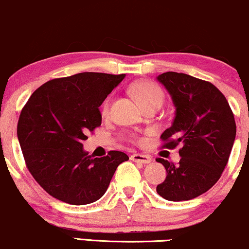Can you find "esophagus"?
<instances>
[{
    "label": "esophagus",
    "instance_id": "34e87169",
    "mask_svg": "<svg viewBox=\"0 0 249 249\" xmlns=\"http://www.w3.org/2000/svg\"><path fill=\"white\" fill-rule=\"evenodd\" d=\"M130 159L132 161H135V162H138V163H150L152 159H151L150 156H146V154H140V153H135L132 154L130 157Z\"/></svg>",
    "mask_w": 249,
    "mask_h": 249
}]
</instances>
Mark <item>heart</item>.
Segmentation results:
<instances>
[{
	"label": "heart",
	"mask_w": 249,
	"mask_h": 249,
	"mask_svg": "<svg viewBox=\"0 0 249 249\" xmlns=\"http://www.w3.org/2000/svg\"><path fill=\"white\" fill-rule=\"evenodd\" d=\"M131 91L135 96L137 97L138 101L141 104L144 106H147L150 104H154V103H160L162 104L163 101V92L160 89L159 86L151 81H138L131 86ZM109 106H111V98L106 99L102 105V113L103 115L108 114Z\"/></svg>",
	"instance_id": "obj_1"
}]
</instances>
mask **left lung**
<instances>
[{"label":"left lung","mask_w":249,"mask_h":249,"mask_svg":"<svg viewBox=\"0 0 249 249\" xmlns=\"http://www.w3.org/2000/svg\"><path fill=\"white\" fill-rule=\"evenodd\" d=\"M157 80L175 105L172 127L161 135L162 147L182 145L179 162L158 158L167 170L157 186L169 201H185L207 192L227 166L235 138L234 115L223 93L211 82L184 73L166 72Z\"/></svg>","instance_id":"1"}]
</instances>
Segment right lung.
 I'll list each match as a JSON object with an SVG mask.
<instances>
[{
  "label": "right lung",
  "mask_w": 249,
  "mask_h": 249,
  "mask_svg": "<svg viewBox=\"0 0 249 249\" xmlns=\"http://www.w3.org/2000/svg\"><path fill=\"white\" fill-rule=\"evenodd\" d=\"M124 76L83 72L50 80L22 107L17 136L26 167L53 198L76 206L101 199L119 164L129 160L120 151L92 158L82 145L102 124L99 106Z\"/></svg>",
  "instance_id": "add662e5"
}]
</instances>
